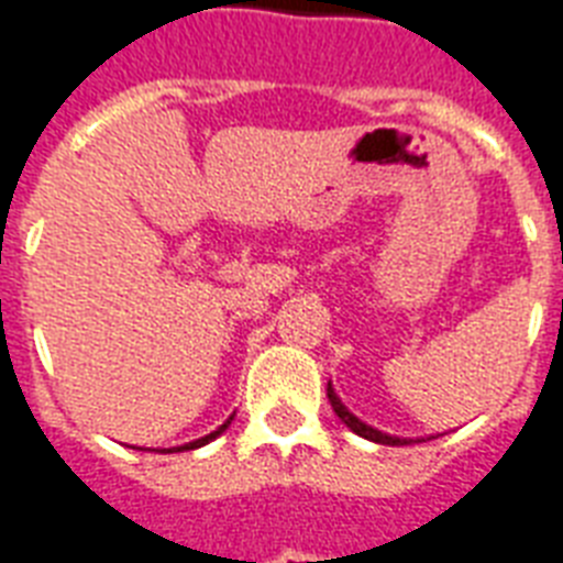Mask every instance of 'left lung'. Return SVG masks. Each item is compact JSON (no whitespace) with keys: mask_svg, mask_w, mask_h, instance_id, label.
<instances>
[{"mask_svg":"<svg viewBox=\"0 0 563 563\" xmlns=\"http://www.w3.org/2000/svg\"><path fill=\"white\" fill-rule=\"evenodd\" d=\"M328 398H330V407H333V413L342 419V422L349 424L351 431L357 437H363V440H372V443H380V445H407V443H424V437H416V440H410V437H393V434H384V431H377V428H372V424H366L363 419H357V416L351 413L349 407L339 401V396L333 393V384H328ZM431 440V437H428Z\"/></svg>","mask_w":563,"mask_h":563,"instance_id":"8db88e82","label":"left lung"}]
</instances>
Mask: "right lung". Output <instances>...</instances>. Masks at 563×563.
Wrapping results in <instances>:
<instances>
[{
    "mask_svg": "<svg viewBox=\"0 0 563 563\" xmlns=\"http://www.w3.org/2000/svg\"><path fill=\"white\" fill-rule=\"evenodd\" d=\"M230 422H233V416H230V419H227V422L221 424V428H214L212 434L200 437V440H191V443H186V445H174V449H162V454H170V452H191V449H200V445L212 443L214 437H221V434H224L227 428H230Z\"/></svg>",
    "mask_w": 563,
    "mask_h": 563,
    "instance_id": "add662e5",
    "label": "right lung"
}]
</instances>
